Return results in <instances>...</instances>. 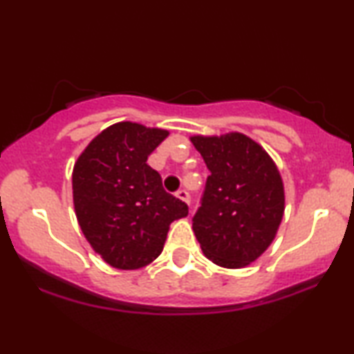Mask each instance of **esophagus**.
<instances>
[{
    "instance_id": "esophagus-1",
    "label": "esophagus",
    "mask_w": 354,
    "mask_h": 354,
    "mask_svg": "<svg viewBox=\"0 0 354 354\" xmlns=\"http://www.w3.org/2000/svg\"><path fill=\"white\" fill-rule=\"evenodd\" d=\"M177 198H178V200L185 201L187 205H190V193H188L187 190H178L177 192Z\"/></svg>"
}]
</instances>
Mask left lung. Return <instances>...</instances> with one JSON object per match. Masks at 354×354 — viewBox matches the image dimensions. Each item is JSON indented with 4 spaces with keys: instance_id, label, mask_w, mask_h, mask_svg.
Here are the masks:
<instances>
[{
    "instance_id": "left-lung-1",
    "label": "left lung",
    "mask_w": 354,
    "mask_h": 354,
    "mask_svg": "<svg viewBox=\"0 0 354 354\" xmlns=\"http://www.w3.org/2000/svg\"><path fill=\"white\" fill-rule=\"evenodd\" d=\"M190 140L211 172L193 216L196 240L214 264L245 268L268 250L282 221L285 193L279 169L243 133Z\"/></svg>"
}]
</instances>
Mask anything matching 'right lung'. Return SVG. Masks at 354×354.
<instances>
[{
  "label": "right lung",
  "instance_id": "add662e5",
  "mask_svg": "<svg viewBox=\"0 0 354 354\" xmlns=\"http://www.w3.org/2000/svg\"><path fill=\"white\" fill-rule=\"evenodd\" d=\"M167 130L118 122L91 140L77 159L72 190L85 239L106 263L140 269L161 254L171 222L188 206L162 188L148 156Z\"/></svg>",
  "mask_w": 354,
  "mask_h": 354
}]
</instances>
